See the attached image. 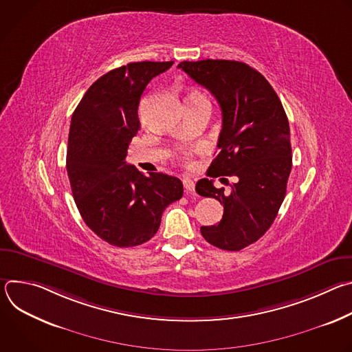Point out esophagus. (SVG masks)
I'll list each match as a JSON object with an SVG mask.
<instances>
[{
    "instance_id": "obj_1",
    "label": "esophagus",
    "mask_w": 352,
    "mask_h": 352,
    "mask_svg": "<svg viewBox=\"0 0 352 352\" xmlns=\"http://www.w3.org/2000/svg\"><path fill=\"white\" fill-rule=\"evenodd\" d=\"M184 188L186 192H193L195 190V182L190 178H184Z\"/></svg>"
}]
</instances>
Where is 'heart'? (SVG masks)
I'll list each match as a JSON object with an SVG mask.
<instances>
[{
    "label": "heart",
    "instance_id": "b5f03b06",
    "mask_svg": "<svg viewBox=\"0 0 352 352\" xmlns=\"http://www.w3.org/2000/svg\"><path fill=\"white\" fill-rule=\"evenodd\" d=\"M190 96H200V94H199V93H192Z\"/></svg>",
    "mask_w": 352,
    "mask_h": 352
}]
</instances>
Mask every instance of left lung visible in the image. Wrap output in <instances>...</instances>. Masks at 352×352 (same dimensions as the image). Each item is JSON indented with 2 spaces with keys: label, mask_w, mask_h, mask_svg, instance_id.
<instances>
[{
  "label": "left lung",
  "mask_w": 352,
  "mask_h": 352,
  "mask_svg": "<svg viewBox=\"0 0 352 352\" xmlns=\"http://www.w3.org/2000/svg\"><path fill=\"white\" fill-rule=\"evenodd\" d=\"M178 68L206 87L221 109L220 152L208 174L236 179L230 192L216 188L213 179L196 182L200 196L224 206L220 223L200 227V232L213 246L241 250L265 235L284 200L292 166L288 118L272 85L245 63L184 61Z\"/></svg>",
  "instance_id": "left-lung-1"
}]
</instances>
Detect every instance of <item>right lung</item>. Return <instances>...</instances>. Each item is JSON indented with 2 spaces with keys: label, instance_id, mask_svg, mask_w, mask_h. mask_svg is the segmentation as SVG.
I'll list each match as a JSON object with an SVG mask.
<instances>
[{
  "label": "right lung",
  "instance_id": "1",
  "mask_svg": "<svg viewBox=\"0 0 352 352\" xmlns=\"http://www.w3.org/2000/svg\"><path fill=\"white\" fill-rule=\"evenodd\" d=\"M173 64L142 61L116 68L87 89L72 114L67 152L72 195L86 226L113 246L131 248L155 236L163 212L184 193L177 177H146L125 163L140 128V96Z\"/></svg>",
  "mask_w": 352,
  "mask_h": 352
}]
</instances>
